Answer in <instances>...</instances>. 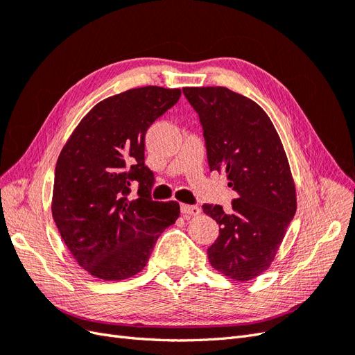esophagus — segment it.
I'll return each instance as SVG.
<instances>
[{"label": "esophagus", "mask_w": 355, "mask_h": 355, "mask_svg": "<svg viewBox=\"0 0 355 355\" xmlns=\"http://www.w3.org/2000/svg\"><path fill=\"white\" fill-rule=\"evenodd\" d=\"M180 211L184 214H191V216H198L201 213V209L197 206H189V204H182Z\"/></svg>", "instance_id": "obj_1"}]
</instances>
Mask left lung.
Wrapping results in <instances>:
<instances>
[{
	"label": "left lung",
	"mask_w": 355,
	"mask_h": 355,
	"mask_svg": "<svg viewBox=\"0 0 355 355\" xmlns=\"http://www.w3.org/2000/svg\"><path fill=\"white\" fill-rule=\"evenodd\" d=\"M200 116L210 170L227 175L239 197L231 210L204 204L220 234L209 262L232 280L249 282L271 266L296 213V188L272 121L259 105L227 87H184Z\"/></svg>",
	"instance_id": "8db88e82"
}]
</instances>
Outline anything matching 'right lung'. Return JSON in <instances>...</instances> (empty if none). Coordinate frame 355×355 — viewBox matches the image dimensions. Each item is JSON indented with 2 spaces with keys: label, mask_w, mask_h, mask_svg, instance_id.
Listing matches in <instances>:
<instances>
[{
  "label": "right lung",
  "mask_w": 355,
  "mask_h": 355,
  "mask_svg": "<svg viewBox=\"0 0 355 355\" xmlns=\"http://www.w3.org/2000/svg\"><path fill=\"white\" fill-rule=\"evenodd\" d=\"M179 98L180 89L158 85L111 96L62 148L51 214L73 259L96 278L120 282L141 272L159 234L179 218V202L151 198L154 173L145 166L146 130Z\"/></svg>",
  "instance_id": "1"
}]
</instances>
